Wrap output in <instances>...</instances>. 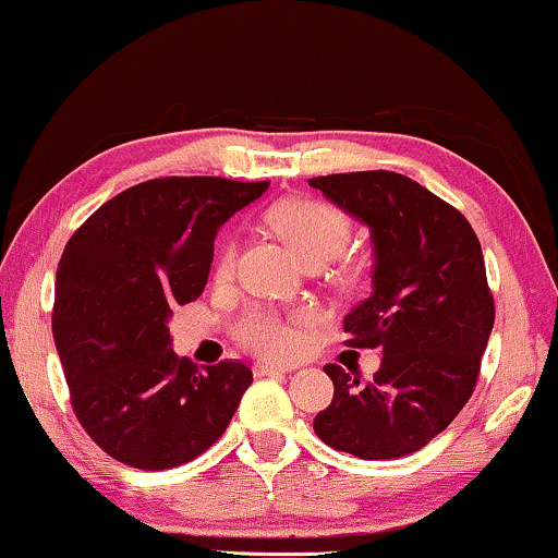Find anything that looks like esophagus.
<instances>
[{"label": "esophagus", "mask_w": 558, "mask_h": 558, "mask_svg": "<svg viewBox=\"0 0 558 558\" xmlns=\"http://www.w3.org/2000/svg\"><path fill=\"white\" fill-rule=\"evenodd\" d=\"M255 376H276V374H288V366H280V364H268V361H263V364H255Z\"/></svg>", "instance_id": "obj_1"}]
</instances>
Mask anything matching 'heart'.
I'll use <instances>...</instances> for the list:
<instances>
[{
  "label": "heart",
  "instance_id": "b5f03b06",
  "mask_svg": "<svg viewBox=\"0 0 558 558\" xmlns=\"http://www.w3.org/2000/svg\"><path fill=\"white\" fill-rule=\"evenodd\" d=\"M270 225L293 247L303 265H324L349 245L351 219L339 207L318 199H288L270 209ZM234 260V242L225 240L217 247L215 272L227 276ZM343 280L354 278V270H343ZM234 339L242 347L263 356H288L295 349L298 333L288 318L272 311L250 308L234 320Z\"/></svg>",
  "mask_w": 558,
  "mask_h": 558
}]
</instances>
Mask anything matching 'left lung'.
Returning a JSON list of instances; mask_svg holds the SVG:
<instances>
[{
    "mask_svg": "<svg viewBox=\"0 0 558 558\" xmlns=\"http://www.w3.org/2000/svg\"><path fill=\"white\" fill-rule=\"evenodd\" d=\"M372 232V295L343 318L354 349H381L374 381L326 364L333 402L313 429L361 460L417 452L473 395L496 303L477 234L452 204L397 171L308 179Z\"/></svg>",
    "mask_w": 558,
    "mask_h": 558,
    "instance_id": "1",
    "label": "left lung"
}]
</instances>
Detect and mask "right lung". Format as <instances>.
Instances as JSON below:
<instances>
[{
  "mask_svg": "<svg viewBox=\"0 0 558 558\" xmlns=\"http://www.w3.org/2000/svg\"><path fill=\"white\" fill-rule=\"evenodd\" d=\"M270 182L163 177L98 207L68 240L54 278L52 339L77 422L138 470L184 465L230 425L253 372L197 368L171 349V308L207 286L217 230Z\"/></svg>",
  "mask_w": 558,
  "mask_h": 558,
  "instance_id": "1",
  "label": "right lung"
}]
</instances>
